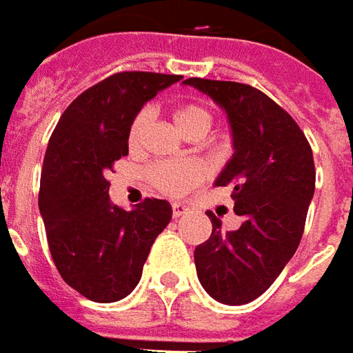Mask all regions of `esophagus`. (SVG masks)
<instances>
[{
  "instance_id": "obj_1",
  "label": "esophagus",
  "mask_w": 353,
  "mask_h": 353,
  "mask_svg": "<svg viewBox=\"0 0 353 353\" xmlns=\"http://www.w3.org/2000/svg\"><path fill=\"white\" fill-rule=\"evenodd\" d=\"M172 211H174V216H181V214L189 213V205L188 203H181V201H177L172 205Z\"/></svg>"
}]
</instances>
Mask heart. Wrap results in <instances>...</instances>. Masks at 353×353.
Returning a JSON list of instances; mask_svg holds the SVG:
<instances>
[{
	"label": "heart",
	"instance_id": "b5f03b06",
	"mask_svg": "<svg viewBox=\"0 0 353 353\" xmlns=\"http://www.w3.org/2000/svg\"><path fill=\"white\" fill-rule=\"evenodd\" d=\"M152 119V111L150 109H142L139 115L134 117L130 130H128V142L130 146H139L146 127ZM176 123L177 127L183 132H191V130H201V128L211 127V113L195 103H185L177 107L176 111ZM152 181L160 191H164L168 195H183L205 177V168L195 162V160H177V162H160L152 168L150 172Z\"/></svg>",
	"mask_w": 353,
	"mask_h": 353
}]
</instances>
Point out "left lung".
Masks as SVG:
<instances>
[{"label":"left lung","instance_id":"left-lung-1","mask_svg":"<svg viewBox=\"0 0 353 353\" xmlns=\"http://www.w3.org/2000/svg\"><path fill=\"white\" fill-rule=\"evenodd\" d=\"M226 113L232 156L214 188H232L238 230L223 232L211 211L213 232L195 248L203 289L219 303L246 305L283 272L297 250L314 195V160L303 130L260 90L216 79L189 78Z\"/></svg>","mask_w":353,"mask_h":353}]
</instances>
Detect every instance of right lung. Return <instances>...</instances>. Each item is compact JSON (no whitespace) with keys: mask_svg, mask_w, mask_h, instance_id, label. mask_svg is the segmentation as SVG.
Returning <instances> with one entry per match:
<instances>
[{"mask_svg":"<svg viewBox=\"0 0 353 353\" xmlns=\"http://www.w3.org/2000/svg\"><path fill=\"white\" fill-rule=\"evenodd\" d=\"M179 79L115 74L74 99L48 140L39 193L48 248L62 279L90 301L130 295L172 219L164 199H146L130 211L115 205L105 176L128 154V130L140 109Z\"/></svg>","mask_w":353,"mask_h":353,"instance_id":"right-lung-1","label":"right lung"}]
</instances>
